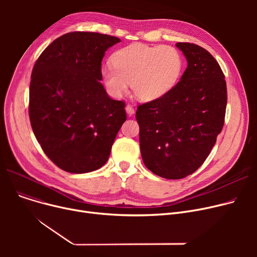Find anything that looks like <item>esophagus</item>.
<instances>
[{
	"label": "esophagus",
	"mask_w": 257,
	"mask_h": 257,
	"mask_svg": "<svg viewBox=\"0 0 257 257\" xmlns=\"http://www.w3.org/2000/svg\"><path fill=\"white\" fill-rule=\"evenodd\" d=\"M125 109H126V112H127L129 115H132V114L134 113V108H133L131 105H127Z\"/></svg>",
	"instance_id": "obj_1"
}]
</instances>
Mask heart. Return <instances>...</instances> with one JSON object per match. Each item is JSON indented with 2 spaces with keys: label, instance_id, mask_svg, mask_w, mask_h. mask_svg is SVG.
Here are the masks:
<instances>
[{
  "label": "heart",
  "instance_id": "b5f03b06",
  "mask_svg": "<svg viewBox=\"0 0 257 257\" xmlns=\"http://www.w3.org/2000/svg\"><path fill=\"white\" fill-rule=\"evenodd\" d=\"M112 65L103 67L102 77L111 96L119 98L131 82L133 93L143 101L163 97L178 82L183 61L172 46L133 44L118 50Z\"/></svg>",
  "mask_w": 257,
  "mask_h": 257
}]
</instances>
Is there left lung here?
Here are the masks:
<instances>
[{
  "label": "left lung",
  "mask_w": 257,
  "mask_h": 257,
  "mask_svg": "<svg viewBox=\"0 0 257 257\" xmlns=\"http://www.w3.org/2000/svg\"><path fill=\"white\" fill-rule=\"evenodd\" d=\"M187 60L179 82L163 97L139 105L145 166L157 176L182 179L196 172L221 133L227 105L225 76L211 54L177 43Z\"/></svg>",
  "instance_id": "8db88e82"
}]
</instances>
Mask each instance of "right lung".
Here are the masks:
<instances>
[{
    "mask_svg": "<svg viewBox=\"0 0 257 257\" xmlns=\"http://www.w3.org/2000/svg\"><path fill=\"white\" fill-rule=\"evenodd\" d=\"M120 42L96 32L66 33L36 60L30 82L29 116L46 155L61 170L82 174L103 167L127 118L125 102L108 96L101 62Z\"/></svg>",
    "mask_w": 257,
    "mask_h": 257,
    "instance_id": "add662e5",
    "label": "right lung"
}]
</instances>
